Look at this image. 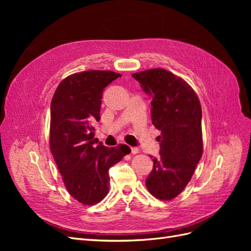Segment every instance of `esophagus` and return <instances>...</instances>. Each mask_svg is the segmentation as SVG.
Wrapping results in <instances>:
<instances>
[{
  "instance_id": "obj_1",
  "label": "esophagus",
  "mask_w": 251,
  "mask_h": 251,
  "mask_svg": "<svg viewBox=\"0 0 251 251\" xmlns=\"http://www.w3.org/2000/svg\"><path fill=\"white\" fill-rule=\"evenodd\" d=\"M131 153L132 154H138L139 153V149L138 148H131Z\"/></svg>"
}]
</instances>
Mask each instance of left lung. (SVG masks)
Returning a JSON list of instances; mask_svg holds the SVG:
<instances>
[{
    "instance_id": "8db88e82",
    "label": "left lung",
    "mask_w": 251,
    "mask_h": 251,
    "mask_svg": "<svg viewBox=\"0 0 251 251\" xmlns=\"http://www.w3.org/2000/svg\"><path fill=\"white\" fill-rule=\"evenodd\" d=\"M142 90L151 97V123L161 132L160 157L146 180L149 192L160 200H172L192 179L203 153L202 109L188 83L172 72L151 69L134 73Z\"/></svg>"
}]
</instances>
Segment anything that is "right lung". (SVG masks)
Listing matches in <instances>:
<instances>
[{
	"instance_id": "right-lung-1",
	"label": "right lung",
	"mask_w": 251,
	"mask_h": 251,
	"mask_svg": "<svg viewBox=\"0 0 251 251\" xmlns=\"http://www.w3.org/2000/svg\"><path fill=\"white\" fill-rule=\"evenodd\" d=\"M119 76L100 70L69 75L51 100V153L67 191L83 205H94L108 195L110 168L131 151L126 144L108 148L94 138L92 124L100 120L103 89Z\"/></svg>"
}]
</instances>
